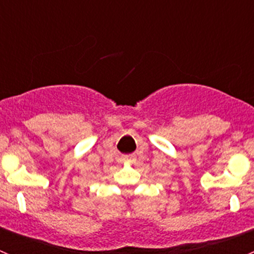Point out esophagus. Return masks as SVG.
<instances>
[{
    "mask_svg": "<svg viewBox=\"0 0 254 254\" xmlns=\"http://www.w3.org/2000/svg\"><path fill=\"white\" fill-rule=\"evenodd\" d=\"M122 161L123 162H132V161H135V155L122 156Z\"/></svg>",
    "mask_w": 254,
    "mask_h": 254,
    "instance_id": "34e87169",
    "label": "esophagus"
}]
</instances>
